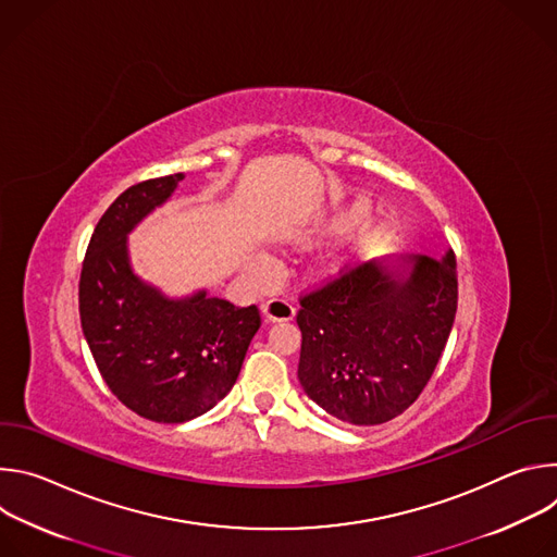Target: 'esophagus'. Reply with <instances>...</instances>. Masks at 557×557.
I'll return each instance as SVG.
<instances>
[{
	"mask_svg": "<svg viewBox=\"0 0 557 557\" xmlns=\"http://www.w3.org/2000/svg\"><path fill=\"white\" fill-rule=\"evenodd\" d=\"M262 312L269 322H288L295 317L293 304L282 297H273L267 304H262Z\"/></svg>",
	"mask_w": 557,
	"mask_h": 557,
	"instance_id": "esophagus-1",
	"label": "esophagus"
}]
</instances>
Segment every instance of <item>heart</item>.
Wrapping results in <instances>:
<instances>
[{
  "label": "heart",
  "mask_w": 557,
  "mask_h": 557,
  "mask_svg": "<svg viewBox=\"0 0 557 557\" xmlns=\"http://www.w3.org/2000/svg\"><path fill=\"white\" fill-rule=\"evenodd\" d=\"M363 215H366V205H363V202H355V205L346 207L344 211H339V213L329 222L326 231H335V233H337V231H348V228H352L355 224H359V222L363 220ZM383 237H385V224H368V226L361 228L357 245H359V249H370V247L379 245V243L383 240Z\"/></svg>",
  "instance_id": "obj_1"
}]
</instances>
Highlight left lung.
I'll use <instances>...</instances> for the list:
<instances>
[{
    "label": "left lung",
    "mask_w": 557,
    "mask_h": 557,
    "mask_svg": "<svg viewBox=\"0 0 557 557\" xmlns=\"http://www.w3.org/2000/svg\"><path fill=\"white\" fill-rule=\"evenodd\" d=\"M408 280L344 267L299 295L304 392L352 425L404 414L432 379L458 308L454 253L414 258Z\"/></svg>",
    "instance_id": "8db88e82"
}]
</instances>
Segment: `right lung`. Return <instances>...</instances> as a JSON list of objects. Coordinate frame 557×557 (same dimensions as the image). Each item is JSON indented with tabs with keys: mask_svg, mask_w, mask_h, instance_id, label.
Wrapping results in <instances>:
<instances>
[{
	"mask_svg": "<svg viewBox=\"0 0 557 557\" xmlns=\"http://www.w3.org/2000/svg\"><path fill=\"white\" fill-rule=\"evenodd\" d=\"M183 174L127 187L101 215L82 264L78 317L95 363L116 399L143 419L183 423L233 387L262 317L198 293L165 299L134 277L125 235L165 202Z\"/></svg>",
	"mask_w": 557,
	"mask_h": 557,
	"instance_id": "right-lung-1",
	"label": "right lung"
}]
</instances>
